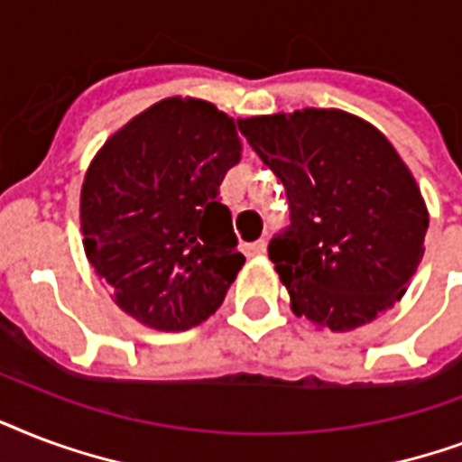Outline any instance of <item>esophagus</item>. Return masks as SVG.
Instances as JSON below:
<instances>
[{
    "instance_id": "1",
    "label": "esophagus",
    "mask_w": 462,
    "mask_h": 462,
    "mask_svg": "<svg viewBox=\"0 0 462 462\" xmlns=\"http://www.w3.org/2000/svg\"><path fill=\"white\" fill-rule=\"evenodd\" d=\"M243 253L248 257H257V255H263L264 253V241H255V243H248L245 248H243Z\"/></svg>"
}]
</instances>
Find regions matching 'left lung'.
<instances>
[{
    "instance_id": "left-lung-1",
    "label": "left lung",
    "mask_w": 462,
    "mask_h": 462,
    "mask_svg": "<svg viewBox=\"0 0 462 462\" xmlns=\"http://www.w3.org/2000/svg\"><path fill=\"white\" fill-rule=\"evenodd\" d=\"M238 130L287 190L291 224L267 253L296 316L345 332L398 301L429 214L391 142L342 110L248 117Z\"/></svg>"
}]
</instances>
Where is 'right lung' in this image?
<instances>
[{
	"label": "right lung",
	"instance_id": "obj_1",
	"mask_svg": "<svg viewBox=\"0 0 462 462\" xmlns=\"http://www.w3.org/2000/svg\"><path fill=\"white\" fill-rule=\"evenodd\" d=\"M238 159L234 120L198 98L156 103L96 153L81 188L84 250L127 316L180 332L219 309L245 263L219 198Z\"/></svg>",
	"mask_w": 462,
	"mask_h": 462
}]
</instances>
